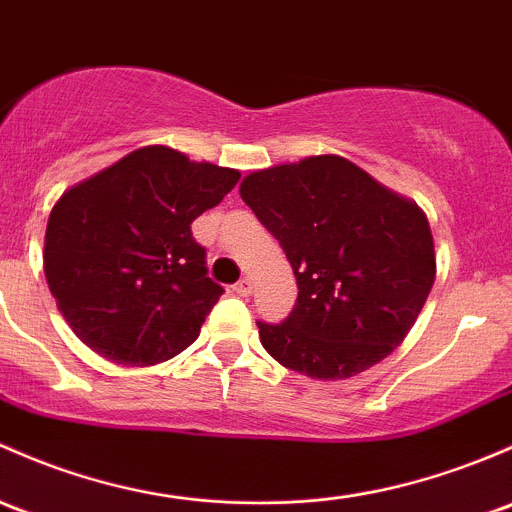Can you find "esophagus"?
I'll return each instance as SVG.
<instances>
[{
	"instance_id": "1",
	"label": "esophagus",
	"mask_w": 512,
	"mask_h": 512,
	"mask_svg": "<svg viewBox=\"0 0 512 512\" xmlns=\"http://www.w3.org/2000/svg\"><path fill=\"white\" fill-rule=\"evenodd\" d=\"M233 292L238 294V297H250V294H252V279L242 277L238 284H233Z\"/></svg>"
}]
</instances>
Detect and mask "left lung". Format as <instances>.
Segmentation results:
<instances>
[{"mask_svg": "<svg viewBox=\"0 0 512 512\" xmlns=\"http://www.w3.org/2000/svg\"><path fill=\"white\" fill-rule=\"evenodd\" d=\"M240 196L297 277L292 314L282 324L257 321L277 363L343 380L405 341L437 277L432 230L417 203L336 154L252 171Z\"/></svg>", "mask_w": 512, "mask_h": 512, "instance_id": "1", "label": "left lung"}]
</instances>
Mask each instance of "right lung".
I'll return each mask as SVG.
<instances>
[{"label":"right lung","instance_id":"right-lung-1","mask_svg":"<svg viewBox=\"0 0 512 512\" xmlns=\"http://www.w3.org/2000/svg\"><path fill=\"white\" fill-rule=\"evenodd\" d=\"M240 171L142 147L68 188L43 242L48 289L75 336L102 358L154 365L186 351L223 287L191 223Z\"/></svg>","mask_w":512,"mask_h":512}]
</instances>
